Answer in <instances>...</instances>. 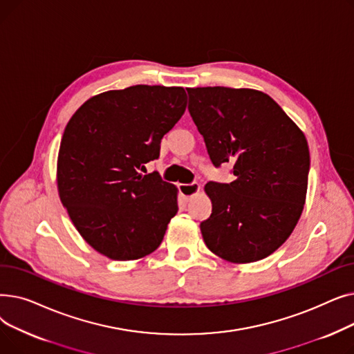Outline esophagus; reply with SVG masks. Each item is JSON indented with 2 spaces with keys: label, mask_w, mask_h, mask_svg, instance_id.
<instances>
[{
  "label": "esophagus",
  "mask_w": 354,
  "mask_h": 354,
  "mask_svg": "<svg viewBox=\"0 0 354 354\" xmlns=\"http://www.w3.org/2000/svg\"><path fill=\"white\" fill-rule=\"evenodd\" d=\"M199 191H201V187H199V183H196V182H194V183H180L179 185V192L187 201L192 199Z\"/></svg>",
  "instance_id": "1"
}]
</instances>
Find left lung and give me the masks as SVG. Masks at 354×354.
<instances>
[{"instance_id": "1", "label": "left lung", "mask_w": 354, "mask_h": 354, "mask_svg": "<svg viewBox=\"0 0 354 354\" xmlns=\"http://www.w3.org/2000/svg\"><path fill=\"white\" fill-rule=\"evenodd\" d=\"M189 113L212 163L231 162L235 180L208 182L207 247L235 264L280 248L304 209L310 152L304 133L268 95L254 88H188Z\"/></svg>"}]
</instances>
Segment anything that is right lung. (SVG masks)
Wrapping results in <instances>:
<instances>
[{
    "mask_svg": "<svg viewBox=\"0 0 354 354\" xmlns=\"http://www.w3.org/2000/svg\"><path fill=\"white\" fill-rule=\"evenodd\" d=\"M185 109L183 87L138 84L90 97L68 120L59 196L79 234L104 257L130 261L160 245L178 212V188L142 172Z\"/></svg>",
    "mask_w": 354,
    "mask_h": 354,
    "instance_id": "add662e5",
    "label": "right lung"
}]
</instances>
